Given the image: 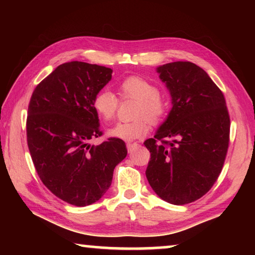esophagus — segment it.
Listing matches in <instances>:
<instances>
[{
    "mask_svg": "<svg viewBox=\"0 0 255 255\" xmlns=\"http://www.w3.org/2000/svg\"><path fill=\"white\" fill-rule=\"evenodd\" d=\"M138 147H139V143L138 142H128L127 143L128 152H132V151L136 150Z\"/></svg>",
    "mask_w": 255,
    "mask_h": 255,
    "instance_id": "esophagus-1",
    "label": "esophagus"
}]
</instances>
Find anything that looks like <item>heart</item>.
Returning a JSON list of instances; mask_svg holds the SVG:
<instances>
[{
	"instance_id": "b5f03b06",
	"label": "heart",
	"mask_w": 255,
	"mask_h": 255,
	"mask_svg": "<svg viewBox=\"0 0 255 255\" xmlns=\"http://www.w3.org/2000/svg\"><path fill=\"white\" fill-rule=\"evenodd\" d=\"M118 94L123 101L133 100L131 122L116 124L108 130L112 137L123 140H134L149 132L151 124H159L170 108V101L164 92L156 89L155 84L140 75H129L118 84ZM119 102L116 95L108 90L97 92L93 100V108L104 122H111L116 116Z\"/></svg>"
}]
</instances>
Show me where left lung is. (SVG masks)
Instances as JSON below:
<instances>
[{
    "label": "left lung",
    "mask_w": 255,
    "mask_h": 255,
    "mask_svg": "<svg viewBox=\"0 0 255 255\" xmlns=\"http://www.w3.org/2000/svg\"><path fill=\"white\" fill-rule=\"evenodd\" d=\"M173 107L154 138L145 176L165 202L185 205L213 187L226 160L230 116L224 93L195 63L176 61L158 68Z\"/></svg>",
    "instance_id": "8db88e82"
}]
</instances>
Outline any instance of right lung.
<instances>
[{"mask_svg":"<svg viewBox=\"0 0 255 255\" xmlns=\"http://www.w3.org/2000/svg\"><path fill=\"white\" fill-rule=\"evenodd\" d=\"M112 73L97 64L62 63L30 97L27 144L37 174L53 195L78 207L97 202L107 192L114 169L127 155L119 138L89 143L103 134L93 100Z\"/></svg>","mask_w":255,"mask_h":255,"instance_id":"1","label":"right lung"}]
</instances>
